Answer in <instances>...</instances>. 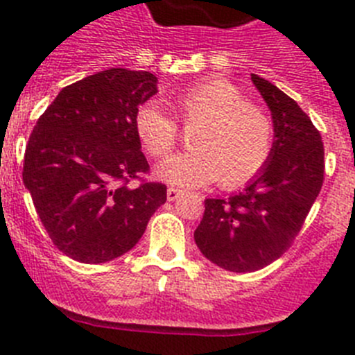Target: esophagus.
I'll return each instance as SVG.
<instances>
[{
  "instance_id": "esophagus-1",
  "label": "esophagus",
  "mask_w": 355,
  "mask_h": 355,
  "mask_svg": "<svg viewBox=\"0 0 355 355\" xmlns=\"http://www.w3.org/2000/svg\"><path fill=\"white\" fill-rule=\"evenodd\" d=\"M181 190H178V188H167V199L168 200H178L181 197Z\"/></svg>"
}]
</instances>
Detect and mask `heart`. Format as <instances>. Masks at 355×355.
<instances>
[{
	"label": "heart",
	"mask_w": 355,
	"mask_h": 355,
	"mask_svg": "<svg viewBox=\"0 0 355 355\" xmlns=\"http://www.w3.org/2000/svg\"><path fill=\"white\" fill-rule=\"evenodd\" d=\"M174 112L187 126H197L192 150L175 155L156 167V175L175 187H205L218 180L233 188L252 180L270 156L274 130L268 115L249 105L238 87L225 80H205L172 99ZM135 133L144 149L163 158L178 142L174 119L155 103L139 106Z\"/></svg>",
	"instance_id": "obj_1"
}]
</instances>
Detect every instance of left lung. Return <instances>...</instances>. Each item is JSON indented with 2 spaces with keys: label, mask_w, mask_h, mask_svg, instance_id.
I'll use <instances>...</instances> for the list:
<instances>
[{
  "label": "left lung",
  "mask_w": 355,
  "mask_h": 355,
  "mask_svg": "<svg viewBox=\"0 0 355 355\" xmlns=\"http://www.w3.org/2000/svg\"><path fill=\"white\" fill-rule=\"evenodd\" d=\"M274 124L265 167L241 192L205 200L193 233L206 259L224 270L256 272L279 259L299 234L324 183V144L290 96L250 74Z\"/></svg>",
  "instance_id": "1"
}]
</instances>
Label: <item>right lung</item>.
<instances>
[{"label": "right lung", "instance_id": "1", "mask_svg": "<svg viewBox=\"0 0 355 355\" xmlns=\"http://www.w3.org/2000/svg\"><path fill=\"white\" fill-rule=\"evenodd\" d=\"M158 92L147 71L106 69L58 92L31 131L23 181L58 250L106 263L133 249L167 187L130 180L149 171L133 119Z\"/></svg>", "mask_w": 355, "mask_h": 355}]
</instances>
